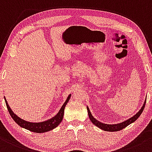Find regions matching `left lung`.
Masks as SVG:
<instances>
[{"label": "left lung", "mask_w": 152, "mask_h": 152, "mask_svg": "<svg viewBox=\"0 0 152 152\" xmlns=\"http://www.w3.org/2000/svg\"><path fill=\"white\" fill-rule=\"evenodd\" d=\"M145 105H146V100H145L144 105H143L142 108H141V110H139V111L138 112V113H136V115H134V116L131 117V118L128 119V120L125 121L120 123V124H113V125H110V124H103V123H100V121H97L96 119H95V118L93 117V115H92V114H91V113H90L89 108H87V109H88V115H89L90 121H91L92 123H93V124H95L96 126L100 128V129H103V130H104V131H112V132H113V131H118L122 130L123 129H124V128L130 125L131 124H132V123H134V121H136V119H137L140 116L141 114L142 113L143 110H144V108L145 107Z\"/></svg>", "instance_id": "1"}]
</instances>
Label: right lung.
Returning <instances> with one entry per match:
<instances>
[{
	"mask_svg": "<svg viewBox=\"0 0 152 152\" xmlns=\"http://www.w3.org/2000/svg\"><path fill=\"white\" fill-rule=\"evenodd\" d=\"M71 95H69L68 96V98L66 100L65 103L63 104V105L59 111L58 112V113L55 116L52 118L51 119H49V120L46 121L40 122V123H31L28 121H26L23 120V119L20 118L19 117L17 116V115L12 111V110L10 108L9 105L6 101V98H5V101H6V106H7L8 110L9 112L10 115L12 117V118L14 120V121L18 124V126L22 128H24L26 129H28L32 132L35 133H44L47 132V131H51L52 129H54V128H56L60 124L61 121L63 119V115H64V108H65L66 105L69 101V98H70Z\"/></svg>",
	"mask_w": 152,
	"mask_h": 152,
	"instance_id": "add662e5",
	"label": "right lung"
}]
</instances>
